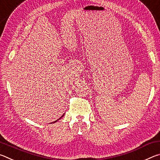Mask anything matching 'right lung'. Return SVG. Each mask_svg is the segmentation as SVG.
Returning <instances> with one entry per match:
<instances>
[{"mask_svg":"<svg viewBox=\"0 0 160 160\" xmlns=\"http://www.w3.org/2000/svg\"><path fill=\"white\" fill-rule=\"evenodd\" d=\"M63 116H61V117H63ZM55 122H56V121H55Z\"/></svg>","mask_w":160,"mask_h":160,"instance_id":"add662e5","label":"right lung"}]
</instances>
